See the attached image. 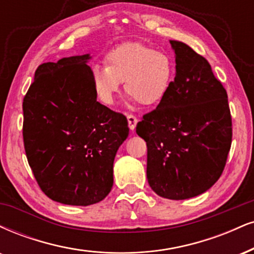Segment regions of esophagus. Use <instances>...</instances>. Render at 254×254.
<instances>
[{"label":"esophagus","mask_w":254,"mask_h":254,"mask_svg":"<svg viewBox=\"0 0 254 254\" xmlns=\"http://www.w3.org/2000/svg\"><path fill=\"white\" fill-rule=\"evenodd\" d=\"M127 123H129L130 130L133 131L136 129V125L138 123V121H137V118L133 115H127Z\"/></svg>","instance_id":"esophagus-1"}]
</instances>
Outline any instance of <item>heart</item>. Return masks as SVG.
Instances as JSON below:
<instances>
[{
    "mask_svg": "<svg viewBox=\"0 0 254 254\" xmlns=\"http://www.w3.org/2000/svg\"><path fill=\"white\" fill-rule=\"evenodd\" d=\"M91 78L98 99L105 105H114L121 84L125 82V92L131 100L155 106L172 87L175 63L166 52L155 51L142 42H123L106 54L105 68L93 67Z\"/></svg>",
    "mask_w": 254,
    "mask_h": 254,
    "instance_id": "obj_1",
    "label": "heart"
}]
</instances>
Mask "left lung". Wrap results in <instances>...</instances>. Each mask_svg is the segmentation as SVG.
Returning a JSON list of instances; mask_svg holds the SVG:
<instances>
[{"instance_id":"1","label":"left lung","mask_w":254,"mask_h":254,"mask_svg":"<svg viewBox=\"0 0 254 254\" xmlns=\"http://www.w3.org/2000/svg\"><path fill=\"white\" fill-rule=\"evenodd\" d=\"M176 74L166 98L143 116L136 132L146 142V177L170 200L204 193L224 170L232 143L227 93L209 63L185 42L170 40Z\"/></svg>"}]
</instances>
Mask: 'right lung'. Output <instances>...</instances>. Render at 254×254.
Masks as SVG:
<instances>
[{
    "mask_svg": "<svg viewBox=\"0 0 254 254\" xmlns=\"http://www.w3.org/2000/svg\"><path fill=\"white\" fill-rule=\"evenodd\" d=\"M90 54L46 63L23 98V142L41 190L90 206L108 196L114 161L129 136L127 117L97 102Z\"/></svg>",
    "mask_w": 254,
    "mask_h": 254,
    "instance_id": "add662e5",
    "label": "right lung"
}]
</instances>
